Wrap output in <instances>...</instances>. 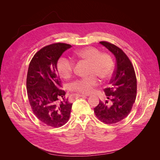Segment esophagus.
<instances>
[{"mask_svg":"<svg viewBox=\"0 0 160 160\" xmlns=\"http://www.w3.org/2000/svg\"><path fill=\"white\" fill-rule=\"evenodd\" d=\"M86 95H84V94H81V95H80V94H75V97H76V98H81V97H85Z\"/></svg>","mask_w":160,"mask_h":160,"instance_id":"obj_1","label":"esophagus"}]
</instances>
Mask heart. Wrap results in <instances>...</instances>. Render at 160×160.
Here are the masks:
<instances>
[{
	"mask_svg": "<svg viewBox=\"0 0 160 160\" xmlns=\"http://www.w3.org/2000/svg\"><path fill=\"white\" fill-rule=\"evenodd\" d=\"M75 55L82 61L89 62L88 75L90 76L72 81L69 85L70 91L88 94L98 84V80L95 76L102 81H108L112 77L114 62L109 54L101 53L95 47H88L77 51ZM74 67V62L65 57H61L57 62V70L65 79H68L72 75Z\"/></svg>",
	"mask_w": 160,
	"mask_h": 160,
	"instance_id": "obj_1",
	"label": "heart"
}]
</instances>
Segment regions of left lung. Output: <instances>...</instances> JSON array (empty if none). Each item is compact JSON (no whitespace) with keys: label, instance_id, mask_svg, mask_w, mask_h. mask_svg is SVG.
<instances>
[{"label":"left lung","instance_id":"1","mask_svg":"<svg viewBox=\"0 0 160 160\" xmlns=\"http://www.w3.org/2000/svg\"><path fill=\"white\" fill-rule=\"evenodd\" d=\"M100 43L114 55L116 67L109 86L104 89L108 99L99 101L94 112L101 122L114 124L125 119L132 111L137 94L136 75L132 62L120 48L107 41Z\"/></svg>","mask_w":160,"mask_h":160}]
</instances>
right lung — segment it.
I'll return each mask as SVG.
<instances>
[{
    "label": "right lung",
    "instance_id": "right-lung-1",
    "mask_svg": "<svg viewBox=\"0 0 160 160\" xmlns=\"http://www.w3.org/2000/svg\"><path fill=\"white\" fill-rule=\"evenodd\" d=\"M71 45L57 42L42 47L31 59L27 77L28 99L32 112L47 126L59 128L69 119L72 103L65 98L57 62Z\"/></svg>",
    "mask_w": 160,
    "mask_h": 160
}]
</instances>
